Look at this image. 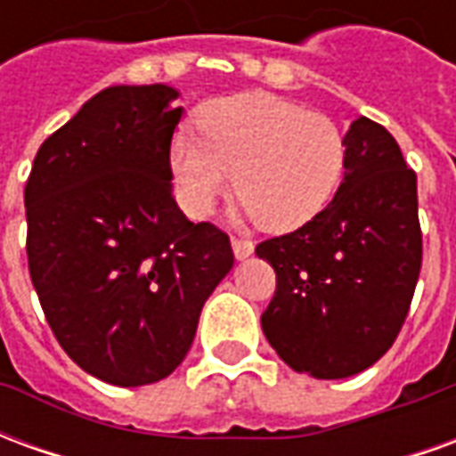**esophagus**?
<instances>
[{"mask_svg":"<svg viewBox=\"0 0 456 456\" xmlns=\"http://www.w3.org/2000/svg\"><path fill=\"white\" fill-rule=\"evenodd\" d=\"M232 248H234V256L247 258L254 254V241L244 237H232Z\"/></svg>","mask_w":456,"mask_h":456,"instance_id":"esophagus-1","label":"esophagus"}]
</instances>
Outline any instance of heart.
Instances as JSON below:
<instances>
[{
    "mask_svg": "<svg viewBox=\"0 0 456 456\" xmlns=\"http://www.w3.org/2000/svg\"><path fill=\"white\" fill-rule=\"evenodd\" d=\"M198 124L202 137L180 129L170 141L178 200L192 217H208L232 183L248 215L273 232L303 227L335 198L346 141L327 114L248 93L209 102Z\"/></svg>",
    "mask_w": 456,
    "mask_h": 456,
    "instance_id": "b5f03b06",
    "label": "heart"
}]
</instances>
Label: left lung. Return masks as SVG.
I'll return each instance as SVG.
<instances>
[{"mask_svg":"<svg viewBox=\"0 0 456 456\" xmlns=\"http://www.w3.org/2000/svg\"><path fill=\"white\" fill-rule=\"evenodd\" d=\"M335 200L303 227L261 241L276 293L261 327L278 356L313 379H346L391 349L422 266L418 178L381 124L344 134Z\"/></svg>","mask_w":456,"mask_h":456,"instance_id":"left-lung-1","label":"left lung"}]
</instances>
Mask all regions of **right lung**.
I'll return each mask as SVG.
<instances>
[{
    "label": "right lung",
    "instance_id": "1",
    "mask_svg": "<svg viewBox=\"0 0 456 456\" xmlns=\"http://www.w3.org/2000/svg\"><path fill=\"white\" fill-rule=\"evenodd\" d=\"M168 85L94 94L36 153L26 256L65 354L112 386L166 379L234 266L229 237L173 198L170 141L183 107Z\"/></svg>",
    "mask_w": 456,
    "mask_h": 456
}]
</instances>
